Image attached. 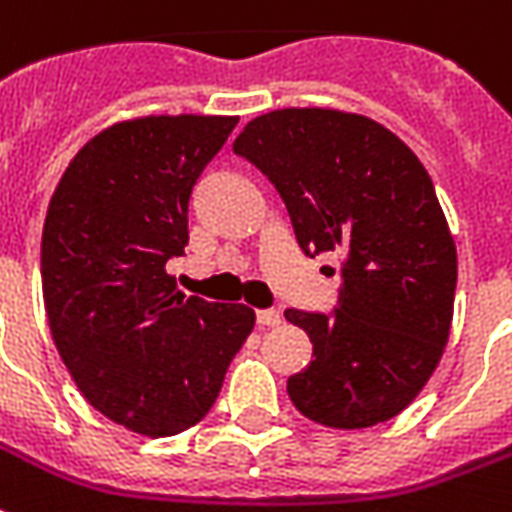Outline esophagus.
<instances>
[{
  "label": "esophagus",
  "instance_id": "obj_1",
  "mask_svg": "<svg viewBox=\"0 0 512 512\" xmlns=\"http://www.w3.org/2000/svg\"><path fill=\"white\" fill-rule=\"evenodd\" d=\"M255 318L260 327H277L282 316H280V310H257Z\"/></svg>",
  "mask_w": 512,
  "mask_h": 512
}]
</instances>
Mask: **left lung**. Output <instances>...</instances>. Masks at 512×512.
I'll return each instance as SVG.
<instances>
[{
	"mask_svg": "<svg viewBox=\"0 0 512 512\" xmlns=\"http://www.w3.org/2000/svg\"><path fill=\"white\" fill-rule=\"evenodd\" d=\"M232 149L277 188L307 257L341 255L330 313L285 310L313 343L310 366L288 377L296 410L338 430L402 413L438 366L455 307V241L427 169L377 121L321 107L257 116Z\"/></svg>",
	"mask_w": 512,
	"mask_h": 512,
	"instance_id": "8db88e82",
	"label": "left lung"
}]
</instances>
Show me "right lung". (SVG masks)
Returning <instances> with one entry per match:
<instances>
[{
	"instance_id": "1",
	"label": "right lung",
	"mask_w": 512,
	"mask_h": 512,
	"mask_svg": "<svg viewBox=\"0 0 512 512\" xmlns=\"http://www.w3.org/2000/svg\"><path fill=\"white\" fill-rule=\"evenodd\" d=\"M235 124H113L77 152L46 210L41 285L57 352L99 413L149 438L210 413L255 327L252 307L185 296L166 274L188 246L194 185Z\"/></svg>"
}]
</instances>
